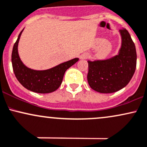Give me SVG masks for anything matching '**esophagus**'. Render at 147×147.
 <instances>
[{
  "mask_svg": "<svg viewBox=\"0 0 147 147\" xmlns=\"http://www.w3.org/2000/svg\"><path fill=\"white\" fill-rule=\"evenodd\" d=\"M89 57H90V55H89V54H87V53H84V54H82V55H80V59H82V60H83V59H87V58H88Z\"/></svg>",
  "mask_w": 147,
  "mask_h": 147,
  "instance_id": "34e87169",
  "label": "esophagus"
}]
</instances>
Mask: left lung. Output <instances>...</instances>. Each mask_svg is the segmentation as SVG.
Wrapping results in <instances>:
<instances>
[{
  "label": "left lung",
  "mask_w": 147,
  "mask_h": 147,
  "mask_svg": "<svg viewBox=\"0 0 147 147\" xmlns=\"http://www.w3.org/2000/svg\"><path fill=\"white\" fill-rule=\"evenodd\" d=\"M121 47L118 55L104 60L87 61V81L92 90L100 93H113L126 87L136 71V46L126 28L119 30Z\"/></svg>",
  "instance_id": "left-lung-1"
}]
</instances>
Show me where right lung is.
I'll use <instances>...</instances> for the list:
<instances>
[{
    "label": "right lung",
    "mask_w": 147,
    "mask_h": 147,
    "mask_svg": "<svg viewBox=\"0 0 147 147\" xmlns=\"http://www.w3.org/2000/svg\"><path fill=\"white\" fill-rule=\"evenodd\" d=\"M23 30L19 34L11 53V63L16 78L30 91L40 94L55 91L62 84L67 69L78 62L79 59H72L47 70L39 71L28 68L21 60L18 53V44Z\"/></svg>",
    "instance_id": "right-lung-1"
}]
</instances>
